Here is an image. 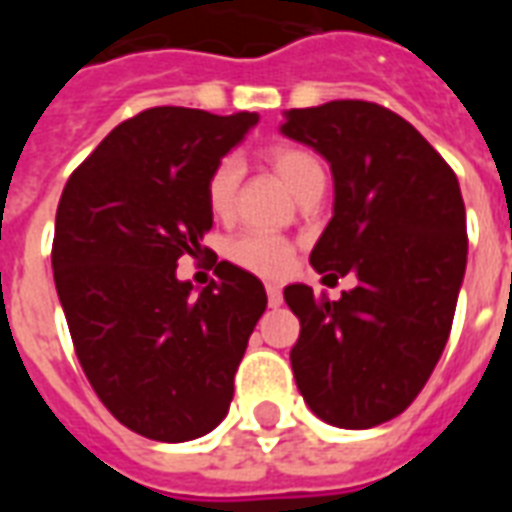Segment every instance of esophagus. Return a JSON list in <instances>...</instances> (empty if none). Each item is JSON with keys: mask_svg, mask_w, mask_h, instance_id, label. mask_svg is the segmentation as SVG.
<instances>
[{"mask_svg": "<svg viewBox=\"0 0 512 512\" xmlns=\"http://www.w3.org/2000/svg\"><path fill=\"white\" fill-rule=\"evenodd\" d=\"M266 296H268V307H279V304H282V288L274 285V282H268L266 285Z\"/></svg>", "mask_w": 512, "mask_h": 512, "instance_id": "1", "label": "esophagus"}]
</instances>
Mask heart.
Listing matches in <instances>:
<instances>
[{
  "label": "heart",
  "mask_w": 512,
  "mask_h": 512,
  "mask_svg": "<svg viewBox=\"0 0 512 512\" xmlns=\"http://www.w3.org/2000/svg\"><path fill=\"white\" fill-rule=\"evenodd\" d=\"M266 158L271 167L290 191H296L301 183H307L315 175H323L321 161L310 153L307 147L293 145V142H277L266 147ZM238 183H241V167L233 158L216 161L205 180V200L213 216H230L238 197ZM227 255L246 271H255L263 277H282L293 263V246L279 238V235L263 233V230H246L227 246Z\"/></svg>",
  "instance_id": "b5f03b06"
}]
</instances>
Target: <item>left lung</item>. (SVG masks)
<instances>
[{
    "label": "left lung",
    "instance_id": "left-lung-1",
    "mask_svg": "<svg viewBox=\"0 0 512 512\" xmlns=\"http://www.w3.org/2000/svg\"><path fill=\"white\" fill-rule=\"evenodd\" d=\"M285 117L282 134L315 147L334 175V216L310 263L323 279H359L340 301L285 288L301 323L293 378L323 422L373 428L414 403L450 337L469 246L461 186L386 106L329 101Z\"/></svg>",
    "mask_w": 512,
    "mask_h": 512
}]
</instances>
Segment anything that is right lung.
I'll list each match as a JSON object with an SVG mask.
<instances>
[{
  "label": "right lung",
  "mask_w": 512,
  "mask_h": 512,
  "mask_svg": "<svg viewBox=\"0 0 512 512\" xmlns=\"http://www.w3.org/2000/svg\"><path fill=\"white\" fill-rule=\"evenodd\" d=\"M255 123V112L153 106L62 189L51 268L73 348L112 417L145 439L189 441L222 422L266 312L263 282L227 260H213L200 293L175 277L213 224L208 172Z\"/></svg>",
  "instance_id": "obj_1"
}]
</instances>
